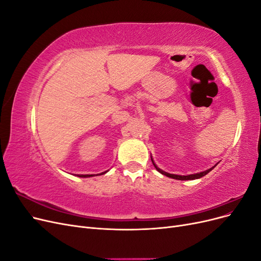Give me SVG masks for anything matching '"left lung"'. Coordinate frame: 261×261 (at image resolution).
<instances>
[{
	"label": "left lung",
	"instance_id": "8db88e82",
	"mask_svg": "<svg viewBox=\"0 0 261 261\" xmlns=\"http://www.w3.org/2000/svg\"><path fill=\"white\" fill-rule=\"evenodd\" d=\"M151 161H152V163H153V165H154V168H155V170L158 171V172H160L161 174H163V175H165V176H168V177H171V178H174V179H179V180H192V179H197V178H200V177H202V176H204L206 174H208V173L211 171V170H213L215 169L217 165H218V163L217 164H215L213 165L212 168H210V169H208V170H206V171H202V172H199V173H196V174H188V175H176V174H171V173H168V172H164L163 170H161L160 168H158L156 167V164L154 163V161H153V159L151 158Z\"/></svg>",
	"mask_w": 261,
	"mask_h": 261
}]
</instances>
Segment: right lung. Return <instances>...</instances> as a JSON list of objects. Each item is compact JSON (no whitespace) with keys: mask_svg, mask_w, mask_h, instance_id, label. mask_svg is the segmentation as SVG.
Masks as SVG:
<instances>
[{"mask_svg":"<svg viewBox=\"0 0 261 261\" xmlns=\"http://www.w3.org/2000/svg\"><path fill=\"white\" fill-rule=\"evenodd\" d=\"M108 171H109V170H108ZM108 171L100 173V175H102V174H106V173H107ZM93 175H94V174H77L76 176H78V177H91V176H93ZM97 175H98V174H97Z\"/></svg>","mask_w":261,"mask_h":261,"instance_id":"right-lung-1","label":"right lung"}]
</instances>
